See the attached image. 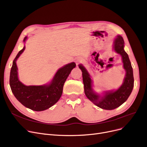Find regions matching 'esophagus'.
Returning a JSON list of instances; mask_svg holds the SVG:
<instances>
[{
    "instance_id": "esophagus-1",
    "label": "esophagus",
    "mask_w": 147,
    "mask_h": 147,
    "mask_svg": "<svg viewBox=\"0 0 147 147\" xmlns=\"http://www.w3.org/2000/svg\"><path fill=\"white\" fill-rule=\"evenodd\" d=\"M75 63H76V65H78L80 63H81V61H82V60H81V59H80V57H78V58H76L75 59Z\"/></svg>"
}]
</instances>
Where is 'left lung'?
Segmentation results:
<instances>
[{
	"label": "left lung",
	"instance_id": "8db88e82",
	"mask_svg": "<svg viewBox=\"0 0 147 147\" xmlns=\"http://www.w3.org/2000/svg\"><path fill=\"white\" fill-rule=\"evenodd\" d=\"M124 41L120 35H117L114 40V50L121 55L123 63V67L125 75L122 85L116 90L105 92L102 96L95 93L92 88V80L87 69L82 65L79 67L82 72V80L84 86V93L87 98L95 105L107 110L114 109L127 100L130 95L134 86L133 69L128 54L124 50Z\"/></svg>",
	"mask_w": 147,
	"mask_h": 147
}]
</instances>
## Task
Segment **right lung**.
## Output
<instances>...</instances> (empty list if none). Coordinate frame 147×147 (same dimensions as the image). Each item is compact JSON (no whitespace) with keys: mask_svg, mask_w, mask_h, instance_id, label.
I'll use <instances>...</instances> for the list:
<instances>
[{"mask_svg":"<svg viewBox=\"0 0 147 147\" xmlns=\"http://www.w3.org/2000/svg\"><path fill=\"white\" fill-rule=\"evenodd\" d=\"M27 37L24 38L26 42ZM25 46L17 54L12 63L11 69L9 85L12 92L16 99L24 107L33 111H42L53 106L60 99L63 93L64 84L75 67L74 62L70 63L60 68L51 81L43 86H25L18 76V68L16 61L25 50Z\"/></svg>","mask_w":147,"mask_h":147,"instance_id":"right-lung-1","label":"right lung"}]
</instances>
